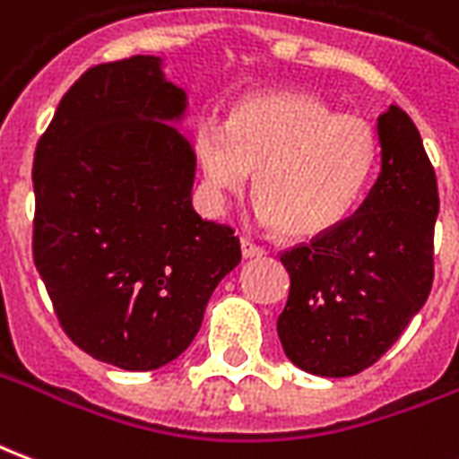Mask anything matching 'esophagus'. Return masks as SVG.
Segmentation results:
<instances>
[{
    "mask_svg": "<svg viewBox=\"0 0 459 459\" xmlns=\"http://www.w3.org/2000/svg\"><path fill=\"white\" fill-rule=\"evenodd\" d=\"M240 250H243V258H263L265 255V248L253 243L250 238H240Z\"/></svg>",
    "mask_w": 459,
    "mask_h": 459,
    "instance_id": "esophagus-1",
    "label": "esophagus"
}]
</instances>
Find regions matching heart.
<instances>
[{
	"label": "heart",
	"instance_id": "b5f03b06",
	"mask_svg": "<svg viewBox=\"0 0 459 459\" xmlns=\"http://www.w3.org/2000/svg\"><path fill=\"white\" fill-rule=\"evenodd\" d=\"M196 157L216 201L246 189L265 226L298 240L344 223L374 177L378 134L359 115L307 93H258L230 108L226 127H201Z\"/></svg>",
	"mask_w": 459,
	"mask_h": 459
}]
</instances>
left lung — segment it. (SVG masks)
I'll use <instances>...</instances> for the list:
<instances>
[{
	"label": "left lung",
	"mask_w": 459,
	"mask_h": 459,
	"mask_svg": "<svg viewBox=\"0 0 459 459\" xmlns=\"http://www.w3.org/2000/svg\"><path fill=\"white\" fill-rule=\"evenodd\" d=\"M381 171L354 216L309 246L285 250V356L325 378L354 376L391 349L433 288L440 199L413 120L391 105L378 117Z\"/></svg>",
	"instance_id": "left-lung-1"
}]
</instances>
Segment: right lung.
<instances>
[{
  "instance_id": "right-lung-1",
  "label": "right lung",
  "mask_w": 459,
  "mask_h": 459,
  "mask_svg": "<svg viewBox=\"0 0 459 459\" xmlns=\"http://www.w3.org/2000/svg\"><path fill=\"white\" fill-rule=\"evenodd\" d=\"M186 93L160 56L85 71L34 154V263L68 337L125 371L169 364L240 263L233 229L191 206Z\"/></svg>"
}]
</instances>
